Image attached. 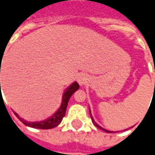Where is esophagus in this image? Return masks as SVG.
I'll return each mask as SVG.
<instances>
[{"label": "esophagus", "mask_w": 155, "mask_h": 155, "mask_svg": "<svg viewBox=\"0 0 155 155\" xmlns=\"http://www.w3.org/2000/svg\"><path fill=\"white\" fill-rule=\"evenodd\" d=\"M77 81L78 83H79L81 86H82V85H84L86 82V81H87V77H86L85 74H81V75H79Z\"/></svg>", "instance_id": "obj_1"}]
</instances>
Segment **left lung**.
Segmentation results:
<instances>
[{"label": "left lung", "mask_w": 155, "mask_h": 155, "mask_svg": "<svg viewBox=\"0 0 155 155\" xmlns=\"http://www.w3.org/2000/svg\"><path fill=\"white\" fill-rule=\"evenodd\" d=\"M89 111H90V109H89ZM90 114H91V112H90ZM91 120H92V121H93V123H94V125H95L96 126H97L98 128H100L101 130H104V131H106V132H108V133H109V132H113V131H110V130H105V129H104V128H102L101 126H98V125H97V123L94 121V120H93V118H92V116H91Z\"/></svg>", "instance_id": "obj_1"}]
</instances>
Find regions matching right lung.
<instances>
[{"label": "right lung", "mask_w": 155, "mask_h": 155, "mask_svg": "<svg viewBox=\"0 0 155 155\" xmlns=\"http://www.w3.org/2000/svg\"><path fill=\"white\" fill-rule=\"evenodd\" d=\"M79 87H80V86H79L77 82H74L71 86H69L68 89L64 91V96H63V102H62L60 108L58 109V111L54 114H52V116L48 118L47 120H45L39 122L26 121L25 120H23L22 118H20L17 114H15L16 116L19 119L20 121L23 122L25 126L33 127V128H37V129H46V130L47 129H51L53 127L58 126L61 123L63 118L65 116V112H66V108H67V106H68L69 98H70V97L72 96V94L74 91H77Z\"/></svg>", "instance_id": "1"}]
</instances>
